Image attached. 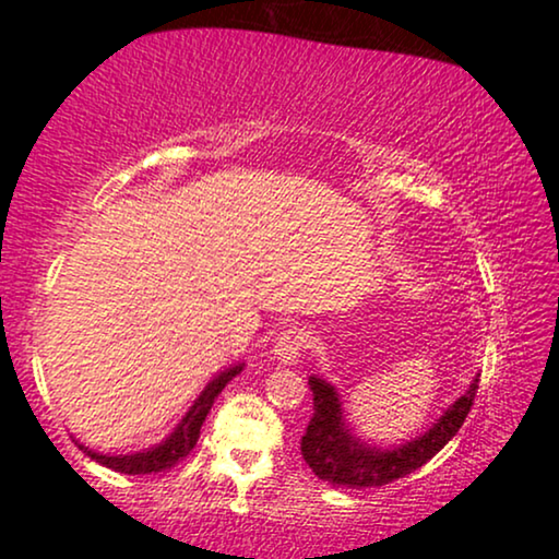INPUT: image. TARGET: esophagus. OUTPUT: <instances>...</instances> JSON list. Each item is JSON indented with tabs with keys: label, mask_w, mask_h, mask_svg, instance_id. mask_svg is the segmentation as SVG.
Returning <instances> with one entry per match:
<instances>
[{
	"label": "esophagus",
	"mask_w": 559,
	"mask_h": 559,
	"mask_svg": "<svg viewBox=\"0 0 559 559\" xmlns=\"http://www.w3.org/2000/svg\"><path fill=\"white\" fill-rule=\"evenodd\" d=\"M305 346H307L305 331L286 329L278 336V342H275L273 352H275V357H278V360L284 362V365H297L299 357H301V352H305Z\"/></svg>",
	"instance_id": "34e87169"
}]
</instances>
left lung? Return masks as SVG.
Listing matches in <instances>:
<instances>
[{
	"label": "left lung",
	"mask_w": 559,
	"mask_h": 559,
	"mask_svg": "<svg viewBox=\"0 0 559 559\" xmlns=\"http://www.w3.org/2000/svg\"><path fill=\"white\" fill-rule=\"evenodd\" d=\"M312 418L301 436V457L318 478L346 489H370L386 486L391 480L409 476L444 449L452 436L463 428L478 391V378L439 420L418 439L394 449H378L362 444L349 433L344 423L342 402L336 389L323 378H310Z\"/></svg>",
	"instance_id": "obj_1"
}]
</instances>
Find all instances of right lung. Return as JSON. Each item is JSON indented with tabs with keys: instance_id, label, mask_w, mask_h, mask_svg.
I'll use <instances>...</instances> for the list:
<instances>
[{
	"instance_id": "obj_1",
	"label": "right lung",
	"mask_w": 559,
	"mask_h": 559,
	"mask_svg": "<svg viewBox=\"0 0 559 559\" xmlns=\"http://www.w3.org/2000/svg\"><path fill=\"white\" fill-rule=\"evenodd\" d=\"M243 365H234V368L223 370L221 376L213 378V383H207V389L199 394V400L194 402V407L186 413V418L178 423L176 431H173L168 439L163 441V444L152 447V449H144V452H136V454H99V452H92L88 447V457L96 460L99 465L105 467H112L115 473H128V476H146V473H163V471H170L173 465H178L186 454L191 452L199 439V431H202V423L207 418L210 407H213V402L217 400V394H221L223 389H226V383L230 378H236L241 373Z\"/></svg>"
}]
</instances>
